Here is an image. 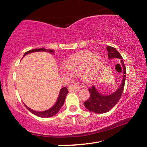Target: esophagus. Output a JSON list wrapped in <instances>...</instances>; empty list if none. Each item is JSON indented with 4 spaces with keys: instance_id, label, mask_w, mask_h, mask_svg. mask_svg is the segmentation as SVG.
<instances>
[{
    "instance_id": "obj_1",
    "label": "esophagus",
    "mask_w": 147,
    "mask_h": 147,
    "mask_svg": "<svg viewBox=\"0 0 147 147\" xmlns=\"http://www.w3.org/2000/svg\"><path fill=\"white\" fill-rule=\"evenodd\" d=\"M68 89L70 92H77V91H79L80 90L79 88L77 86H74V85H72L70 86H69Z\"/></svg>"
}]
</instances>
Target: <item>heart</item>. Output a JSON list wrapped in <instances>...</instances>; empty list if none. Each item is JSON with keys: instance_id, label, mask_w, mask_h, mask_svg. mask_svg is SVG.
Here are the masks:
<instances>
[{"instance_id": "heart-1", "label": "heart", "mask_w": 147, "mask_h": 147, "mask_svg": "<svg viewBox=\"0 0 147 147\" xmlns=\"http://www.w3.org/2000/svg\"><path fill=\"white\" fill-rule=\"evenodd\" d=\"M102 62V57L93 52L87 50L79 52L64 62V73L72 77L81 75L84 83L90 84L97 77Z\"/></svg>"}]
</instances>
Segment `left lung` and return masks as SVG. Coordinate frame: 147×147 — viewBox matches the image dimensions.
I'll return each instance as SVG.
<instances>
[{
  "label": "left lung",
  "instance_id": "left-lung-1",
  "mask_svg": "<svg viewBox=\"0 0 147 147\" xmlns=\"http://www.w3.org/2000/svg\"><path fill=\"white\" fill-rule=\"evenodd\" d=\"M108 50V56L110 59H119L121 60L123 72V78L122 83L119 87L114 92L110 95H103L98 92L95 86H93L91 88H89L88 90L90 92V97L84 103V106L88 111L95 113H105L111 110L117 104L118 101L120 99L122 95L123 90H124V84L126 80V67L124 65L123 59L120 54L117 52L115 48L109 46L106 48Z\"/></svg>",
  "mask_w": 147,
  "mask_h": 147
}]
</instances>
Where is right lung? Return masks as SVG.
I'll list each match as a JSON object with an SVG mask.
<instances>
[{
    "instance_id": "1",
    "label": "right lung",
    "mask_w": 147,
    "mask_h": 147,
    "mask_svg": "<svg viewBox=\"0 0 147 147\" xmlns=\"http://www.w3.org/2000/svg\"><path fill=\"white\" fill-rule=\"evenodd\" d=\"M49 52V53L53 54L54 53V50H48V49H45V48H39V49H34V50H29V51L26 52L23 55V57H25V55H28V54L32 53V52ZM68 93V89H67L66 87H63L60 90L58 98H57V100L56 103L54 104L53 106H52L50 109H48V110L44 111H36L32 110L29 107H28L26 105H25L26 106L27 109L29 110L32 113H33L35 115L38 116V117H50L54 116L55 115H56L59 111H60L61 108L62 107L64 104V102H65V97H66L67 94Z\"/></svg>"
}]
</instances>
